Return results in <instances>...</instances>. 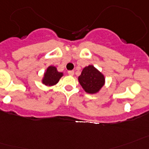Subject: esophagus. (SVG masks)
<instances>
[{"label":"esophagus","mask_w":149,"mask_h":149,"mask_svg":"<svg viewBox=\"0 0 149 149\" xmlns=\"http://www.w3.org/2000/svg\"><path fill=\"white\" fill-rule=\"evenodd\" d=\"M68 74L71 76H73L74 75V71H68Z\"/></svg>","instance_id":"obj_1"}]
</instances>
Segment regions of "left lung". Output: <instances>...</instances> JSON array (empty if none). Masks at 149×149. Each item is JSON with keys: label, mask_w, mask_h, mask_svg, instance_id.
<instances>
[{"label": "left lung", "mask_w": 149, "mask_h": 149, "mask_svg": "<svg viewBox=\"0 0 149 149\" xmlns=\"http://www.w3.org/2000/svg\"><path fill=\"white\" fill-rule=\"evenodd\" d=\"M78 81L84 91L88 94H97L105 84V77L94 65L87 66L82 70Z\"/></svg>", "instance_id": "obj_1"}]
</instances>
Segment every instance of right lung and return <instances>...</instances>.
I'll return each instance as SVG.
<instances>
[{"label":"right lung","mask_w":149,"mask_h":149,"mask_svg":"<svg viewBox=\"0 0 149 149\" xmlns=\"http://www.w3.org/2000/svg\"><path fill=\"white\" fill-rule=\"evenodd\" d=\"M62 76L63 73L58 72L56 67L49 66L44 73V77L42 80V82L46 86H53L58 82Z\"/></svg>","instance_id":"add662e5"}]
</instances>
